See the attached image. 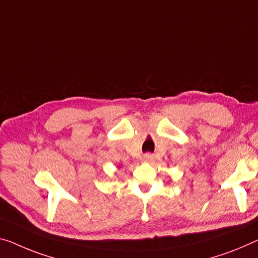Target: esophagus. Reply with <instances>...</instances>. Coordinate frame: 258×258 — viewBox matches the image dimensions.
<instances>
[{"mask_svg": "<svg viewBox=\"0 0 258 258\" xmlns=\"http://www.w3.org/2000/svg\"><path fill=\"white\" fill-rule=\"evenodd\" d=\"M144 160L148 161V162L152 161L153 160V156H152V154H150V153H146L145 156H144Z\"/></svg>", "mask_w": 258, "mask_h": 258, "instance_id": "34e87169", "label": "esophagus"}]
</instances>
